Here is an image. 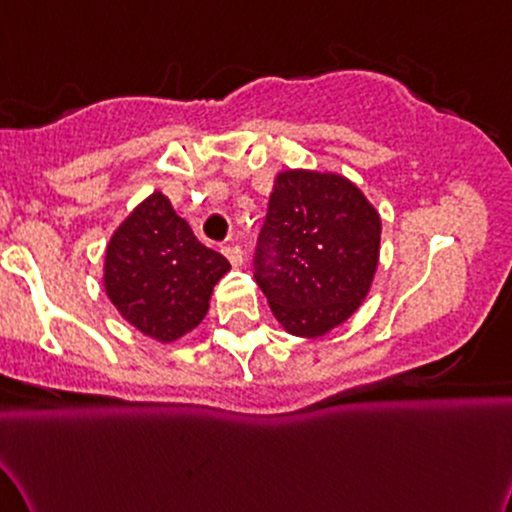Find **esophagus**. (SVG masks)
I'll list each match as a JSON object with an SVG mask.
<instances>
[{
  "instance_id": "esophagus-1",
  "label": "esophagus",
  "mask_w": 512,
  "mask_h": 512,
  "mask_svg": "<svg viewBox=\"0 0 512 512\" xmlns=\"http://www.w3.org/2000/svg\"><path fill=\"white\" fill-rule=\"evenodd\" d=\"M223 254L227 256V261H230L232 266H235V268H239V266H242V263H244V251L239 249L237 244H230V246H225V249H223Z\"/></svg>"
}]
</instances>
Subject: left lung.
<instances>
[{"label":"left lung","instance_id":"obj_1","mask_svg":"<svg viewBox=\"0 0 512 512\" xmlns=\"http://www.w3.org/2000/svg\"><path fill=\"white\" fill-rule=\"evenodd\" d=\"M380 235V213L344 175L282 170L254 258L277 323L306 339L346 323L370 292Z\"/></svg>","mask_w":512,"mask_h":512}]
</instances>
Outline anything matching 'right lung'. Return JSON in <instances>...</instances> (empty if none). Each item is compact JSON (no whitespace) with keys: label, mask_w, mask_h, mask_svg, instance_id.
<instances>
[{"label":"right lung","mask_w":512,"mask_h":512,"mask_svg":"<svg viewBox=\"0 0 512 512\" xmlns=\"http://www.w3.org/2000/svg\"><path fill=\"white\" fill-rule=\"evenodd\" d=\"M227 270V258L201 244L166 194L154 192L106 244L104 289L132 327L170 344L204 320Z\"/></svg>","instance_id":"add662e5"}]
</instances>
